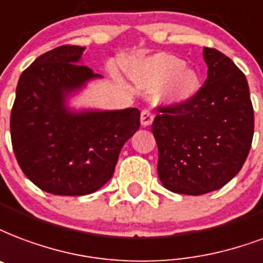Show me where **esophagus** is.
<instances>
[{
    "label": "esophagus",
    "instance_id": "esophagus-1",
    "mask_svg": "<svg viewBox=\"0 0 263 263\" xmlns=\"http://www.w3.org/2000/svg\"><path fill=\"white\" fill-rule=\"evenodd\" d=\"M152 123H153V113L149 109L142 110V113H140V124L143 127H149Z\"/></svg>",
    "mask_w": 263,
    "mask_h": 263
}]
</instances>
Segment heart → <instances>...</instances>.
<instances>
[{
	"instance_id": "obj_1",
	"label": "heart",
	"mask_w": 263,
	"mask_h": 263,
	"mask_svg": "<svg viewBox=\"0 0 263 263\" xmlns=\"http://www.w3.org/2000/svg\"><path fill=\"white\" fill-rule=\"evenodd\" d=\"M183 66L185 62L179 58L160 53L142 62L135 76L147 88H157L165 83L158 100L167 105H182L189 102L200 88L198 74Z\"/></svg>"
}]
</instances>
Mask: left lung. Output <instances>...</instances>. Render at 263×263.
Returning a JSON list of instances; mask_svg holds the SVG:
<instances>
[{
  "label": "left lung",
  "mask_w": 263,
  "mask_h": 263,
  "mask_svg": "<svg viewBox=\"0 0 263 263\" xmlns=\"http://www.w3.org/2000/svg\"><path fill=\"white\" fill-rule=\"evenodd\" d=\"M204 85L182 105L158 106L152 131L160 180L174 193H210L225 186L246 163L254 136L247 78L232 59L204 48Z\"/></svg>",
  "instance_id": "obj_1"
}]
</instances>
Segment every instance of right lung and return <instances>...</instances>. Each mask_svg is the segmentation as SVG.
Returning <instances> with one entry per match:
<instances>
[{
  "instance_id": "obj_1",
  "label": "right lung",
  "mask_w": 263,
  "mask_h": 263,
  "mask_svg": "<svg viewBox=\"0 0 263 263\" xmlns=\"http://www.w3.org/2000/svg\"><path fill=\"white\" fill-rule=\"evenodd\" d=\"M84 47L62 45L22 73L11 111L17 164L34 185L59 196H85L113 176L124 143L139 129L138 109L71 113L65 98L99 77L78 65Z\"/></svg>"
}]
</instances>
